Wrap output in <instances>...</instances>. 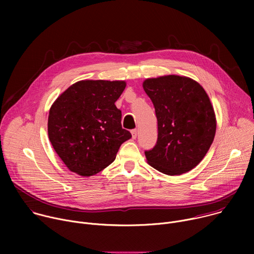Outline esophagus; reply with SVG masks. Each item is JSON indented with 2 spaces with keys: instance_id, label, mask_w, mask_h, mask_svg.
I'll return each mask as SVG.
<instances>
[{
  "instance_id": "34e87169",
  "label": "esophagus",
  "mask_w": 254,
  "mask_h": 254,
  "mask_svg": "<svg viewBox=\"0 0 254 254\" xmlns=\"http://www.w3.org/2000/svg\"><path fill=\"white\" fill-rule=\"evenodd\" d=\"M131 135H132V138H135L136 135H137V130L134 128V129H131Z\"/></svg>"
}]
</instances>
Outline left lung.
<instances>
[{
    "label": "left lung",
    "instance_id": "left-lung-1",
    "mask_svg": "<svg viewBox=\"0 0 254 254\" xmlns=\"http://www.w3.org/2000/svg\"><path fill=\"white\" fill-rule=\"evenodd\" d=\"M154 103L158 140L146 151L150 166L178 176L194 169L206 156L216 132V116L205 89L194 79L164 75L142 82Z\"/></svg>",
    "mask_w": 254,
    "mask_h": 254
}]
</instances>
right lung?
Returning a JSON list of instances; mask_svg holds the SVG:
<instances>
[{
    "instance_id": "add662e5",
    "label": "right lung",
    "mask_w": 254,
    "mask_h": 254,
    "mask_svg": "<svg viewBox=\"0 0 254 254\" xmlns=\"http://www.w3.org/2000/svg\"><path fill=\"white\" fill-rule=\"evenodd\" d=\"M127 86L124 80H80L62 92L50 107L48 136L56 154L73 173L93 176L117 157L131 137L122 127L115 102Z\"/></svg>"
}]
</instances>
